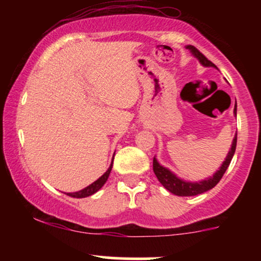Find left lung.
I'll return each mask as SVG.
<instances>
[{
  "mask_svg": "<svg viewBox=\"0 0 261 261\" xmlns=\"http://www.w3.org/2000/svg\"><path fill=\"white\" fill-rule=\"evenodd\" d=\"M187 49L190 50L191 54L199 60L200 64L202 66H205V67H216V65L212 64L210 60L206 59L195 46H193V45H188ZM234 114L237 115V106H234ZM236 146H237V135L234 136V139H233L232 146H230L228 154H227L226 160L223 161L222 166L220 167V169H218L214 175L210 176V178L203 179L201 181L191 182V181L182 180V179L179 178V176H176L174 173L170 172L168 168L161 166V164L158 163V161L155 160V157L153 158V172L161 184L163 185L167 190L170 191V193L174 194V195H178V196L199 195V194L205 193V191H208L210 189L216 187L217 182L221 180V178L223 176L224 172H226L227 168H228L230 161H232L233 154H234L236 152Z\"/></svg>",
  "mask_w": 261,
  "mask_h": 261,
  "instance_id": "obj_1",
  "label": "left lung"
}]
</instances>
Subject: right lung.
I'll list each match as a JSON object with an SVG mask.
<instances>
[{
  "mask_svg": "<svg viewBox=\"0 0 261 261\" xmlns=\"http://www.w3.org/2000/svg\"><path fill=\"white\" fill-rule=\"evenodd\" d=\"M113 160H114V158H113ZM112 168H113V161H112V164H110V167L108 168L107 172L104 173V174L101 175L99 179H97V180H95L94 182H92L91 185H88L87 188L82 189V190L76 191V193H67V195L71 196V197H77V199H82V197L91 196V195H93V194H95L101 187H103L104 184H106L108 178H109L110 172H112Z\"/></svg>",
  "mask_w": 261,
  "mask_h": 261,
  "instance_id": "1",
  "label": "right lung"
}]
</instances>
